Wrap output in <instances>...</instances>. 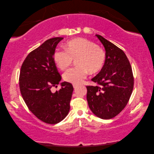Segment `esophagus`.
<instances>
[{"instance_id": "obj_1", "label": "esophagus", "mask_w": 154, "mask_h": 154, "mask_svg": "<svg viewBox=\"0 0 154 154\" xmlns=\"http://www.w3.org/2000/svg\"><path fill=\"white\" fill-rule=\"evenodd\" d=\"M73 87H74V89H76V88L78 87V85H75V84H74V85H73Z\"/></svg>"}]
</instances>
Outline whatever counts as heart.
I'll list each match as a JSON object with an SVG mask.
<instances>
[{
  "label": "heart",
  "mask_w": 154,
  "mask_h": 154,
  "mask_svg": "<svg viewBox=\"0 0 154 154\" xmlns=\"http://www.w3.org/2000/svg\"><path fill=\"white\" fill-rule=\"evenodd\" d=\"M63 50H57L54 61L57 67L63 71L69 67L72 59L76 60V67L65 72L63 77L67 82L78 85L86 78L88 72H98L105 63L106 54L100 46L86 38H78L69 40L64 45Z\"/></svg>",
  "instance_id": "b5f03b06"
}]
</instances>
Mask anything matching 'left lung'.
<instances>
[{
    "label": "left lung",
    "instance_id": "1",
    "mask_svg": "<svg viewBox=\"0 0 154 154\" xmlns=\"http://www.w3.org/2000/svg\"><path fill=\"white\" fill-rule=\"evenodd\" d=\"M105 49L103 67L92 78L100 86H87V100L92 113L103 119H110L119 114L127 105L134 87L130 63L123 51L96 35Z\"/></svg>",
    "mask_w": 154,
    "mask_h": 154
}]
</instances>
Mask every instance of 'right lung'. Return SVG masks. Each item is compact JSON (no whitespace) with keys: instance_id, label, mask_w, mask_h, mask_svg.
<instances>
[{"instance_id":"right-lung-1","label":"right lung","mask_w":154,"mask_h":154,"mask_svg":"<svg viewBox=\"0 0 154 154\" xmlns=\"http://www.w3.org/2000/svg\"><path fill=\"white\" fill-rule=\"evenodd\" d=\"M63 38H50L27 56L19 77L23 100L37 118L49 124H57L67 116L70 110L73 87L71 83H60L58 91L52 92L62 80L55 62L54 53Z\"/></svg>"}]
</instances>
